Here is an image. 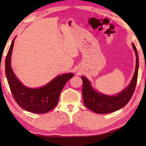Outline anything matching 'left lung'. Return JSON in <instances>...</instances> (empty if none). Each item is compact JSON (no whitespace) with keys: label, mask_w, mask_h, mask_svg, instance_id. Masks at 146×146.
<instances>
[{"label":"left lung","mask_w":146,"mask_h":146,"mask_svg":"<svg viewBox=\"0 0 146 146\" xmlns=\"http://www.w3.org/2000/svg\"><path fill=\"white\" fill-rule=\"evenodd\" d=\"M132 45L136 56L135 70L134 76L128 86L118 94L110 96L96 91L92 87L89 80L85 76H82L83 102L88 109L95 113L100 114L113 112L123 108L131 100L137 84L139 68V57L137 49L134 43H132Z\"/></svg>","instance_id":"1"}]
</instances>
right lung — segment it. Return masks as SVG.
<instances>
[{
	"label": "right lung",
	"instance_id": "obj_1",
	"mask_svg": "<svg viewBox=\"0 0 146 146\" xmlns=\"http://www.w3.org/2000/svg\"><path fill=\"white\" fill-rule=\"evenodd\" d=\"M15 39L12 40L5 63V75L12 94L15 102L24 110L36 113H47L56 106L62 89L74 74L65 73L56 76L40 88H31L24 86L15 76L11 68V55Z\"/></svg>",
	"mask_w": 146,
	"mask_h": 146
}]
</instances>
